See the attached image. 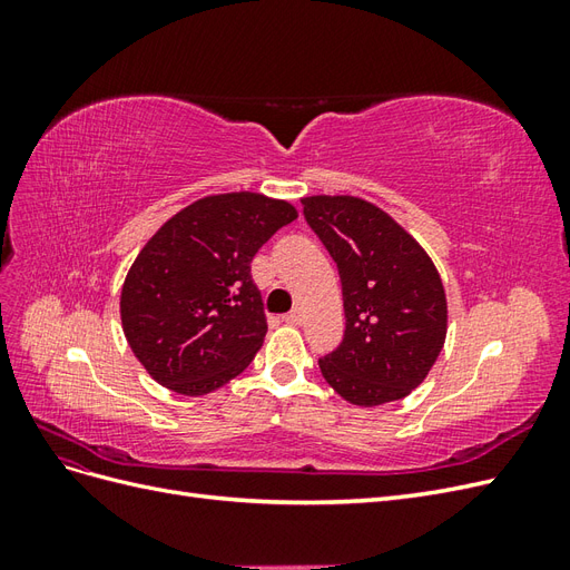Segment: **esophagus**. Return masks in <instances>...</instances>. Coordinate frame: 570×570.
<instances>
[{"label":"esophagus","instance_id":"34e87169","mask_svg":"<svg viewBox=\"0 0 570 570\" xmlns=\"http://www.w3.org/2000/svg\"><path fill=\"white\" fill-rule=\"evenodd\" d=\"M283 321H285V323H292V325H299V323L304 321V312H302L299 306H295V308H292L289 314H285V316H283Z\"/></svg>","mask_w":570,"mask_h":570}]
</instances>
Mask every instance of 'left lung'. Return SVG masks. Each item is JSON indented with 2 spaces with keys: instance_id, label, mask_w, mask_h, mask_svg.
I'll use <instances>...</instances> for the list:
<instances>
[{
  "instance_id": "obj_1",
  "label": "left lung",
  "mask_w": 570,
  "mask_h": 570,
  "mask_svg": "<svg viewBox=\"0 0 570 570\" xmlns=\"http://www.w3.org/2000/svg\"><path fill=\"white\" fill-rule=\"evenodd\" d=\"M304 218L337 264L340 347L318 358L325 383L356 406L416 390L442 352L446 297L435 264L400 223L358 197H304Z\"/></svg>"
}]
</instances>
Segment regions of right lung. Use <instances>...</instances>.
I'll use <instances>...</instances> for the list:
<instances>
[{
	"label": "right lung",
	"instance_id": "right-lung-1",
	"mask_svg": "<svg viewBox=\"0 0 570 570\" xmlns=\"http://www.w3.org/2000/svg\"><path fill=\"white\" fill-rule=\"evenodd\" d=\"M295 206L256 193L212 195L154 233L120 289L132 354L159 385L209 394L243 373L268 331L252 258Z\"/></svg>",
	"mask_w": 570,
	"mask_h": 570
}]
</instances>
